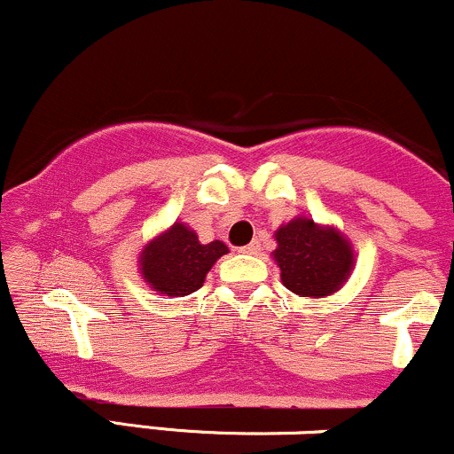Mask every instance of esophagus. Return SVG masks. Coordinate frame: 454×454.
<instances>
[{
	"mask_svg": "<svg viewBox=\"0 0 454 454\" xmlns=\"http://www.w3.org/2000/svg\"><path fill=\"white\" fill-rule=\"evenodd\" d=\"M239 252H241V254H258L260 252V245H258V241H254V243H249V245H243V247L239 249Z\"/></svg>",
	"mask_w": 454,
	"mask_h": 454,
	"instance_id": "esophagus-1",
	"label": "esophagus"
}]
</instances>
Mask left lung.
<instances>
[{
  "mask_svg": "<svg viewBox=\"0 0 454 454\" xmlns=\"http://www.w3.org/2000/svg\"><path fill=\"white\" fill-rule=\"evenodd\" d=\"M273 252L281 281L301 296L333 294L350 275L354 254L335 228H325L309 217H296L275 232Z\"/></svg>",
  "mask_w": 454,
  "mask_h": 454,
  "instance_id": "1",
  "label": "left lung"
}]
</instances>
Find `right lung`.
<instances>
[{"label":"right lung","instance_id":"add662e5","mask_svg":"<svg viewBox=\"0 0 454 454\" xmlns=\"http://www.w3.org/2000/svg\"><path fill=\"white\" fill-rule=\"evenodd\" d=\"M228 247L222 241L202 245L196 232L176 222L170 231L151 241L140 254V273L155 293L166 296L192 294Z\"/></svg>","mask_w":454,"mask_h":454}]
</instances>
